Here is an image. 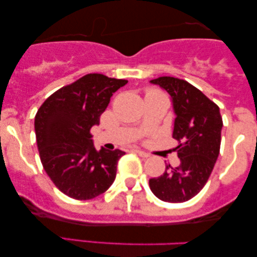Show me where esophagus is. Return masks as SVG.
<instances>
[{"label": "esophagus", "instance_id": "obj_1", "mask_svg": "<svg viewBox=\"0 0 257 257\" xmlns=\"http://www.w3.org/2000/svg\"><path fill=\"white\" fill-rule=\"evenodd\" d=\"M134 151L137 152L139 156H141V157H144V158H149V157H150V153L141 151V150H134Z\"/></svg>", "mask_w": 257, "mask_h": 257}]
</instances>
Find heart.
I'll return each mask as SVG.
<instances>
[{
    "mask_svg": "<svg viewBox=\"0 0 257 257\" xmlns=\"http://www.w3.org/2000/svg\"><path fill=\"white\" fill-rule=\"evenodd\" d=\"M153 93H158V91H156V90H150L147 94H153Z\"/></svg>",
    "mask_w": 257,
    "mask_h": 257,
    "instance_id": "1",
    "label": "heart"
}]
</instances>
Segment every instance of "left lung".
<instances>
[{
    "label": "left lung",
    "mask_w": 257,
    "mask_h": 257,
    "mask_svg": "<svg viewBox=\"0 0 257 257\" xmlns=\"http://www.w3.org/2000/svg\"><path fill=\"white\" fill-rule=\"evenodd\" d=\"M169 94L175 113L173 138L178 140L180 166H167L158 178L150 179V188L163 202L182 203L204 187L220 153L222 118L220 108L184 79H152Z\"/></svg>",
    "instance_id": "obj_1"
}]
</instances>
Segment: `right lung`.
<instances>
[{"mask_svg": "<svg viewBox=\"0 0 257 257\" xmlns=\"http://www.w3.org/2000/svg\"><path fill=\"white\" fill-rule=\"evenodd\" d=\"M126 83L89 73L52 94L37 111L35 133L42 166L53 184L73 199L95 198L116 179L125 152L98 151L90 129L99 124L114 91Z\"/></svg>", "mask_w": 257, "mask_h": 257, "instance_id": "right-lung-1", "label": "right lung"}]
</instances>
